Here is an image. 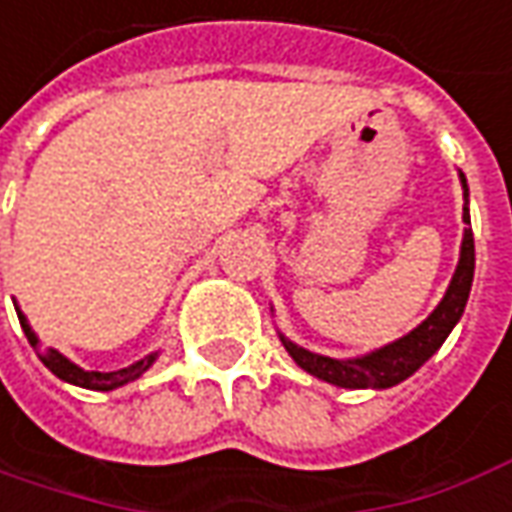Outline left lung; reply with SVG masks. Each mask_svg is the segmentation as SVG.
<instances>
[{"label":"left lung","instance_id":"1","mask_svg":"<svg viewBox=\"0 0 512 512\" xmlns=\"http://www.w3.org/2000/svg\"><path fill=\"white\" fill-rule=\"evenodd\" d=\"M465 197H468V189H465ZM463 220L465 225H471L468 206H463ZM471 281H474V234H471V228H465L460 264L454 270L449 290L443 295V301L438 303V309L426 317L418 329L410 331L407 337H401L396 343L384 345L379 351H373L368 357L359 359L320 357V354H312V351H306V348L290 343L284 337H281V343H284V348L290 351V357L306 373H312V376L323 379V382L337 384V387H351V390H362V387H393V384L404 382L407 376H412L415 370L421 368L426 359L432 357L440 345H443V340L449 337L454 323L463 315L468 292H471Z\"/></svg>","mask_w":512,"mask_h":512}]
</instances>
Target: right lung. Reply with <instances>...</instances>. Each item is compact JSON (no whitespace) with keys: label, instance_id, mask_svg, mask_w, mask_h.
<instances>
[{"label":"right lung","instance_id":"add662e5","mask_svg":"<svg viewBox=\"0 0 512 512\" xmlns=\"http://www.w3.org/2000/svg\"><path fill=\"white\" fill-rule=\"evenodd\" d=\"M19 312V323L21 329H24V334H27V340H30V345L35 348V354L41 357V362L47 365L58 379H63V382L69 384H77V387H86V390H114V387H122V384L133 382V379H139L144 370L153 365V357L142 359V362H136V365H130V368H122V370H114V373H100V370H83L77 368L74 362H69L66 357H61L55 348H38V337L33 334V329H30V323H27V317L21 315V309H16Z\"/></svg>","mask_w":512,"mask_h":512}]
</instances>
